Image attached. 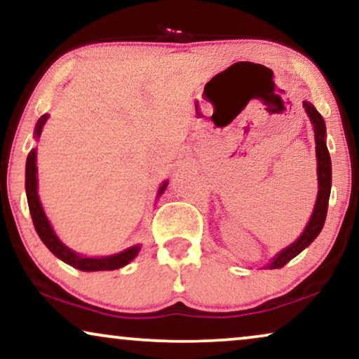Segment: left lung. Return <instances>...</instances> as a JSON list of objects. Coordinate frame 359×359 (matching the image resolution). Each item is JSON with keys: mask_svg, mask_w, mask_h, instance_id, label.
Here are the masks:
<instances>
[{"mask_svg": "<svg viewBox=\"0 0 359 359\" xmlns=\"http://www.w3.org/2000/svg\"><path fill=\"white\" fill-rule=\"evenodd\" d=\"M304 107L313 126V135H316V154H317V176H318V194L316 201V208H313L312 217L309 220L306 230H304L301 237L296 242L289 245L287 248H284L279 252L276 257L273 258V262L268 264V269H278L283 268L284 264L291 262L294 257H297L304 248H307L313 240L317 238V235L322 232L323 224H325L327 210H328V198H330V189H332V161L330 154H328L327 144H325V122L323 117L318 114V111L313 107L311 102L304 101Z\"/></svg>", "mask_w": 359, "mask_h": 359, "instance_id": "obj_1", "label": "left lung"}]
</instances>
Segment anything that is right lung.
I'll use <instances>...</instances> for the list:
<instances>
[{
    "label": "right lung",
    "instance_id": "1",
    "mask_svg": "<svg viewBox=\"0 0 359 359\" xmlns=\"http://www.w3.org/2000/svg\"><path fill=\"white\" fill-rule=\"evenodd\" d=\"M47 114H43L41 119L37 121L36 124V130H34V135L36 139L41 137L42 127L47 121ZM36 150H31L27 155V161H26V194H27V204H29V210H31V217L34 222V227H36V232L43 245L50 250V252L55 255L57 258H60L62 262H65L70 266L81 269V271H112V269H119L122 266H126L127 263H130L132 259L137 257V253L140 252L139 245L135 247H130L124 250V252L117 253V255H111V257H101V258H88V257H81L65 247L58 237L53 232L50 222L46 217V212H43L41 201H39V194H37V166H36ZM168 183L161 184V188L158 189V196L163 193Z\"/></svg>",
    "mask_w": 359,
    "mask_h": 359
}]
</instances>
